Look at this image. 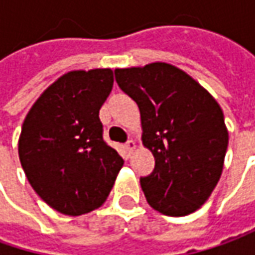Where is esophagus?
I'll list each match as a JSON object with an SVG mask.
<instances>
[{
  "label": "esophagus",
  "instance_id": "1",
  "mask_svg": "<svg viewBox=\"0 0 255 255\" xmlns=\"http://www.w3.org/2000/svg\"><path fill=\"white\" fill-rule=\"evenodd\" d=\"M135 148H137V142H135V141H132V139L127 141V144H126V149H127L128 155H131V152H132Z\"/></svg>",
  "mask_w": 255,
  "mask_h": 255
}]
</instances>
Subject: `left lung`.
Instances as JSON below:
<instances>
[{"label": "left lung", "mask_w": 255, "mask_h": 255, "mask_svg": "<svg viewBox=\"0 0 255 255\" xmlns=\"http://www.w3.org/2000/svg\"><path fill=\"white\" fill-rule=\"evenodd\" d=\"M114 74L138 106L142 144L155 158L154 171L139 180L148 204L165 216L191 214L223 172L228 131L221 107L171 64L117 68Z\"/></svg>", "instance_id": "left-lung-1"}]
</instances>
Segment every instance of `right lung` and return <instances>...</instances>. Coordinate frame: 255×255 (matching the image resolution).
<instances>
[{
	"label": "right lung",
	"mask_w": 255,
	"mask_h": 255,
	"mask_svg": "<svg viewBox=\"0 0 255 255\" xmlns=\"http://www.w3.org/2000/svg\"><path fill=\"white\" fill-rule=\"evenodd\" d=\"M110 68L70 71L39 95L18 141L34 191L65 216H81L107 200L124 160L103 138L100 108L110 95Z\"/></svg>",
	"instance_id": "1"
}]
</instances>
